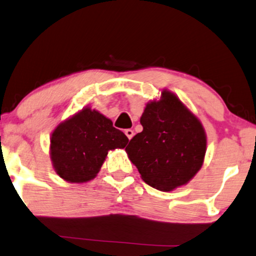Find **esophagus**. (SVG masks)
<instances>
[{"label":"esophagus","instance_id":"1","mask_svg":"<svg viewBox=\"0 0 256 256\" xmlns=\"http://www.w3.org/2000/svg\"><path fill=\"white\" fill-rule=\"evenodd\" d=\"M125 134H126V137H128V139H132V137H134V130H131V128H128V130H125Z\"/></svg>","mask_w":256,"mask_h":256}]
</instances>
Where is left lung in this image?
<instances>
[{
	"instance_id": "left-lung-1",
	"label": "left lung",
	"mask_w": 256,
	"mask_h": 256,
	"mask_svg": "<svg viewBox=\"0 0 256 256\" xmlns=\"http://www.w3.org/2000/svg\"><path fill=\"white\" fill-rule=\"evenodd\" d=\"M142 131L125 148L142 179L164 192L186 185L202 168L207 137L202 122L168 90L140 117Z\"/></svg>"
}]
</instances>
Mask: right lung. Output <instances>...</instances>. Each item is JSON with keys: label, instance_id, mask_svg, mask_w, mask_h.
Wrapping results in <instances>:
<instances>
[{"label": "right lung", "instance_id": "right-lung-1", "mask_svg": "<svg viewBox=\"0 0 256 256\" xmlns=\"http://www.w3.org/2000/svg\"><path fill=\"white\" fill-rule=\"evenodd\" d=\"M128 139L110 119L84 108L57 125L50 138V158L54 172L69 182L92 180L108 151L124 148Z\"/></svg>", "mask_w": 256, "mask_h": 256}]
</instances>
